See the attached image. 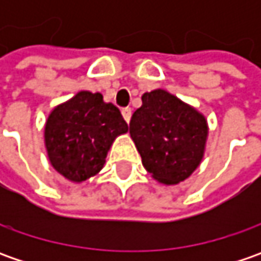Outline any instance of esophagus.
<instances>
[{"mask_svg":"<svg viewBox=\"0 0 261 261\" xmlns=\"http://www.w3.org/2000/svg\"><path fill=\"white\" fill-rule=\"evenodd\" d=\"M122 115H123V119L129 123V120H130V117H132V110H130V107L122 109Z\"/></svg>","mask_w":261,"mask_h":261,"instance_id":"obj_1","label":"esophagus"}]
</instances>
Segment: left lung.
I'll list each match as a JSON object with an SVG mask.
<instances>
[{"label":"left lung","mask_w":261,"mask_h":261,"mask_svg":"<svg viewBox=\"0 0 261 261\" xmlns=\"http://www.w3.org/2000/svg\"><path fill=\"white\" fill-rule=\"evenodd\" d=\"M129 132L146 171L160 183L177 185L200 164L207 123L192 106L166 90H154L142 95Z\"/></svg>","instance_id":"8db88e82"}]
</instances>
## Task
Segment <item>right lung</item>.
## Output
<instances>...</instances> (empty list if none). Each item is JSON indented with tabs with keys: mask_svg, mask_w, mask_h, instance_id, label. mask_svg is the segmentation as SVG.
<instances>
[{
	"mask_svg": "<svg viewBox=\"0 0 261 261\" xmlns=\"http://www.w3.org/2000/svg\"><path fill=\"white\" fill-rule=\"evenodd\" d=\"M126 132L127 123L115 105L105 103L100 93L80 91L46 120L49 161L68 180L86 181L103 168L116 136Z\"/></svg>",
	"mask_w": 261,
	"mask_h": 261,
	"instance_id": "1",
	"label": "right lung"
}]
</instances>
